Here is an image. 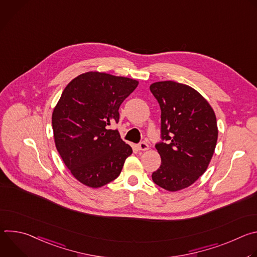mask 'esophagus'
I'll return each instance as SVG.
<instances>
[{
    "mask_svg": "<svg viewBox=\"0 0 257 257\" xmlns=\"http://www.w3.org/2000/svg\"><path fill=\"white\" fill-rule=\"evenodd\" d=\"M137 148H138L139 151H148V150L150 149V146H149V144L146 143L145 141H142V142H140V143L138 144Z\"/></svg>",
    "mask_w": 257,
    "mask_h": 257,
    "instance_id": "1",
    "label": "esophagus"
}]
</instances>
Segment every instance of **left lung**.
Listing matches in <instances>:
<instances>
[{"label":"left lung","instance_id":"obj_1","mask_svg":"<svg viewBox=\"0 0 257 257\" xmlns=\"http://www.w3.org/2000/svg\"><path fill=\"white\" fill-rule=\"evenodd\" d=\"M150 89L161 106L163 140L156 144L162 164L153 181L172 192L187 188L206 171L214 153L218 133L214 112L186 84L160 81Z\"/></svg>","mask_w":257,"mask_h":257}]
</instances>
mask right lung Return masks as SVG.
<instances>
[{
  "label": "right lung",
  "mask_w": 257,
  "mask_h": 257,
  "mask_svg": "<svg viewBox=\"0 0 257 257\" xmlns=\"http://www.w3.org/2000/svg\"><path fill=\"white\" fill-rule=\"evenodd\" d=\"M138 81L86 72L65 87L54 108L55 144L64 164L82 184L98 188L115 180L132 154L118 130L119 107Z\"/></svg>",
  "instance_id": "obj_1"
}]
</instances>
